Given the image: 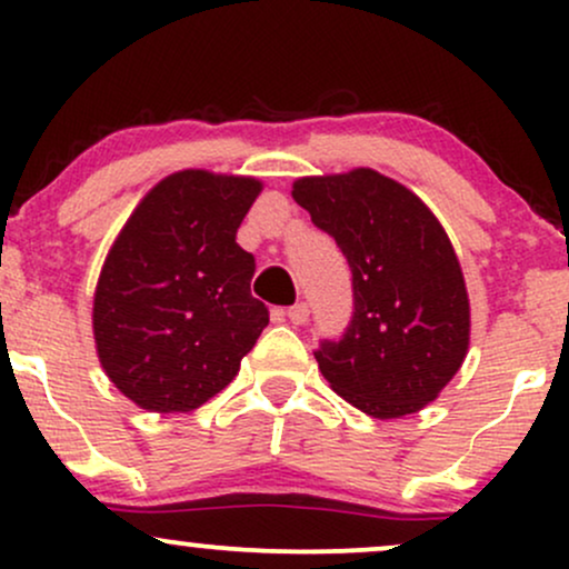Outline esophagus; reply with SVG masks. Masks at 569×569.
Here are the masks:
<instances>
[{
    "instance_id": "obj_1",
    "label": "esophagus",
    "mask_w": 569,
    "mask_h": 569,
    "mask_svg": "<svg viewBox=\"0 0 569 569\" xmlns=\"http://www.w3.org/2000/svg\"><path fill=\"white\" fill-rule=\"evenodd\" d=\"M286 316H289V321L293 326H302V323H307V318H310V307H307L305 302H297L293 307H289V312H286Z\"/></svg>"
}]
</instances>
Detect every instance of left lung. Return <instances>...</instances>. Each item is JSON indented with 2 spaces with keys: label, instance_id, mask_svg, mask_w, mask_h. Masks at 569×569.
I'll return each instance as SVG.
<instances>
[{
  "label": "left lung",
  "instance_id": "1",
  "mask_svg": "<svg viewBox=\"0 0 569 569\" xmlns=\"http://www.w3.org/2000/svg\"><path fill=\"white\" fill-rule=\"evenodd\" d=\"M293 200L352 272V318L316 361L345 401L390 420L433 401L468 350L466 280L426 202L369 168L299 179Z\"/></svg>",
  "mask_w": 569,
  "mask_h": 569
}]
</instances>
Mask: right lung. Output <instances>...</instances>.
<instances>
[{
    "instance_id": "1",
    "label": "right lung",
    "mask_w": 569,
    "mask_h": 569,
    "mask_svg": "<svg viewBox=\"0 0 569 569\" xmlns=\"http://www.w3.org/2000/svg\"><path fill=\"white\" fill-rule=\"evenodd\" d=\"M262 184L181 171L122 227L93 302L101 367L149 411H192L238 375L270 323L251 297L253 253L234 243Z\"/></svg>"
}]
</instances>
